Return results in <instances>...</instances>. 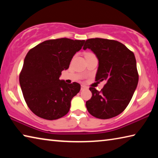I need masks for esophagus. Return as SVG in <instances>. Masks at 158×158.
<instances>
[{
  "label": "esophagus",
  "mask_w": 158,
  "mask_h": 158,
  "mask_svg": "<svg viewBox=\"0 0 158 158\" xmlns=\"http://www.w3.org/2000/svg\"><path fill=\"white\" fill-rule=\"evenodd\" d=\"M87 89V87L86 86H85L84 85H81V90H85V89Z\"/></svg>",
  "instance_id": "34e87169"
}]
</instances>
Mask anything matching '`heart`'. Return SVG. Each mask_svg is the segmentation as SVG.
<instances>
[{
  "label": "heart",
  "instance_id": "obj_1",
  "mask_svg": "<svg viewBox=\"0 0 158 158\" xmlns=\"http://www.w3.org/2000/svg\"><path fill=\"white\" fill-rule=\"evenodd\" d=\"M90 55H93V54H92V53H88L86 56H90Z\"/></svg>",
  "mask_w": 158,
  "mask_h": 158
}]
</instances>
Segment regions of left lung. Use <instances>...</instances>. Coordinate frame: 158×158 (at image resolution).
<instances>
[{
	"label": "left lung",
	"mask_w": 158,
	"mask_h": 158,
	"mask_svg": "<svg viewBox=\"0 0 158 158\" xmlns=\"http://www.w3.org/2000/svg\"><path fill=\"white\" fill-rule=\"evenodd\" d=\"M98 59L95 81L106 84L100 91L90 88L92 97L86 101L88 111L100 119L111 118L125 110L137 89L139 75L135 54L121 42L103 38L85 41Z\"/></svg>",
	"instance_id": "1"
}]
</instances>
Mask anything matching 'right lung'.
<instances>
[{
	"mask_svg": "<svg viewBox=\"0 0 158 158\" xmlns=\"http://www.w3.org/2000/svg\"><path fill=\"white\" fill-rule=\"evenodd\" d=\"M85 40L60 38L44 41L26 54L19 75L23 98L36 116L56 120L68 113L71 100L81 89L77 82L59 79Z\"/></svg>",
	"mask_w": 158,
	"mask_h": 158,
	"instance_id": "right-lung-1",
	"label": "right lung"
}]
</instances>
